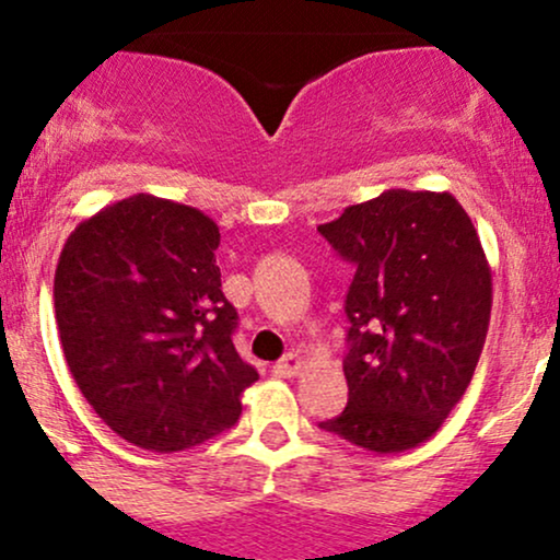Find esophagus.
I'll list each match as a JSON object with an SVG mask.
<instances>
[{"label":"esophagus","mask_w":560,"mask_h":560,"mask_svg":"<svg viewBox=\"0 0 560 560\" xmlns=\"http://www.w3.org/2000/svg\"><path fill=\"white\" fill-rule=\"evenodd\" d=\"M300 369H302V358L294 355V352H289L287 358H281V361L273 365V374L281 378H292L300 374Z\"/></svg>","instance_id":"34e87169"}]
</instances>
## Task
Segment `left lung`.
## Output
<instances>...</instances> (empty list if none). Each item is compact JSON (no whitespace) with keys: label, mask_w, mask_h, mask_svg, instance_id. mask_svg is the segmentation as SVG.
Returning a JSON list of instances; mask_svg holds the SVG:
<instances>
[{"label":"left lung","mask_w":560,"mask_h":560,"mask_svg":"<svg viewBox=\"0 0 560 560\" xmlns=\"http://www.w3.org/2000/svg\"><path fill=\"white\" fill-rule=\"evenodd\" d=\"M318 231L355 266L347 408L318 427L374 453L419 447L464 397L485 347L492 271L477 229L450 191L387 189Z\"/></svg>","instance_id":"8db88e82"}]
</instances>
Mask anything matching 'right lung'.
I'll use <instances>...</instances> for the list:
<instances>
[{
	"label": "right lung",
	"instance_id": "add662e5",
	"mask_svg": "<svg viewBox=\"0 0 560 560\" xmlns=\"http://www.w3.org/2000/svg\"><path fill=\"white\" fill-rule=\"evenodd\" d=\"M213 218L133 195L86 218L55 271V318L70 374L115 434L178 453L226 432L258 382L231 334Z\"/></svg>",
	"mask_w": 560,
	"mask_h": 560
}]
</instances>
